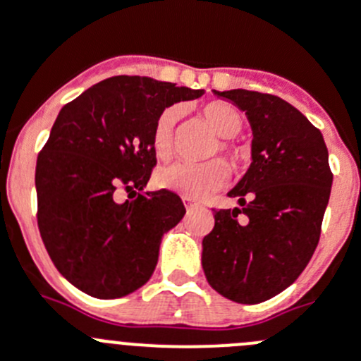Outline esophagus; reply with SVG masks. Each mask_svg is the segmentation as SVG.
Segmentation results:
<instances>
[{
	"label": "esophagus",
	"mask_w": 361,
	"mask_h": 361,
	"mask_svg": "<svg viewBox=\"0 0 361 361\" xmlns=\"http://www.w3.org/2000/svg\"><path fill=\"white\" fill-rule=\"evenodd\" d=\"M183 202H184V206H186V209L190 211V209H195V207H198V204L197 202H193V200H191V198H186L184 197L183 198Z\"/></svg>",
	"instance_id": "obj_1"
}]
</instances>
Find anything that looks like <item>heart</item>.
<instances>
[{
  "label": "heart",
  "instance_id": "heart-1",
  "mask_svg": "<svg viewBox=\"0 0 361 361\" xmlns=\"http://www.w3.org/2000/svg\"><path fill=\"white\" fill-rule=\"evenodd\" d=\"M178 118V111L175 107L164 109L159 114L157 121L152 130V147L157 159L166 161L173 154V128L175 121ZM202 118L206 123L214 130V134L224 137L214 148L213 154H216L218 148L227 157L233 168H240L245 163V152L241 148L233 147L231 141L236 137L243 128V116L236 107L221 102H213L202 109ZM229 170L226 163L220 159H213L204 164H186L177 163L171 166L163 168L157 173L159 186L164 190L175 191L186 198H202L214 193L216 190L226 186Z\"/></svg>",
  "mask_w": 361,
  "mask_h": 361
}]
</instances>
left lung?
Wrapping results in <instances>:
<instances>
[{"instance_id":"8db88e82","label":"left lung","mask_w":361,"mask_h":361,"mask_svg":"<svg viewBox=\"0 0 361 361\" xmlns=\"http://www.w3.org/2000/svg\"><path fill=\"white\" fill-rule=\"evenodd\" d=\"M214 94L247 114L252 163L229 191L240 207L214 209L202 269L220 295L257 304L288 288L312 259L333 173L320 130L288 102L247 89Z\"/></svg>"}]
</instances>
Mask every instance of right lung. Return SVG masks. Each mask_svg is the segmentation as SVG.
<instances>
[{
  "label": "right lung",
  "instance_id": "1",
  "mask_svg": "<svg viewBox=\"0 0 361 361\" xmlns=\"http://www.w3.org/2000/svg\"><path fill=\"white\" fill-rule=\"evenodd\" d=\"M202 94L120 75L59 112L35 166L37 226L53 264L87 295L118 299L154 274L163 234L186 209L173 191H143L157 163L152 130L164 109Z\"/></svg>",
  "mask_w": 361,
  "mask_h": 361
}]
</instances>
